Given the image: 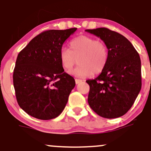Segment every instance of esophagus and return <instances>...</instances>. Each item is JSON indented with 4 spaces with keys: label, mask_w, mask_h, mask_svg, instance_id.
<instances>
[{
    "label": "esophagus",
    "mask_w": 151,
    "mask_h": 151,
    "mask_svg": "<svg viewBox=\"0 0 151 151\" xmlns=\"http://www.w3.org/2000/svg\"><path fill=\"white\" fill-rule=\"evenodd\" d=\"M82 80L81 79H75V83L76 84H80V83L82 82Z\"/></svg>",
    "instance_id": "34e87169"
}]
</instances>
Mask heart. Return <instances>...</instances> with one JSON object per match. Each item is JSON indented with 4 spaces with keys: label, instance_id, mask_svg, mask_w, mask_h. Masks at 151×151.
<instances>
[{
    "label": "heart",
    "instance_id": "heart-1",
    "mask_svg": "<svg viewBox=\"0 0 151 151\" xmlns=\"http://www.w3.org/2000/svg\"><path fill=\"white\" fill-rule=\"evenodd\" d=\"M60 61L65 70L70 71L77 62L79 65L70 73L77 77L84 78L104 70L109 59L107 47L103 42L86 35L74 38L70 50L62 48Z\"/></svg>",
    "mask_w": 151,
    "mask_h": 151
}]
</instances>
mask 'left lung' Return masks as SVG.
<instances>
[{"label": "left lung", "mask_w": 151, "mask_h": 151, "mask_svg": "<svg viewBox=\"0 0 151 151\" xmlns=\"http://www.w3.org/2000/svg\"><path fill=\"white\" fill-rule=\"evenodd\" d=\"M104 41L109 52L105 68L90 86L88 103L100 116L115 119L131 108L141 89V62L131 42L106 27L86 30Z\"/></svg>", "instance_id": "left-lung-1"}]
</instances>
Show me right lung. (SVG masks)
<instances>
[{
    "label": "right lung",
    "instance_id": "add662e5",
    "mask_svg": "<svg viewBox=\"0 0 151 151\" xmlns=\"http://www.w3.org/2000/svg\"><path fill=\"white\" fill-rule=\"evenodd\" d=\"M77 28L47 30L35 37L17 58L13 86L18 105L41 120L58 117L75 86L60 61L62 45Z\"/></svg>",
    "mask_w": 151,
    "mask_h": 151
}]
</instances>
